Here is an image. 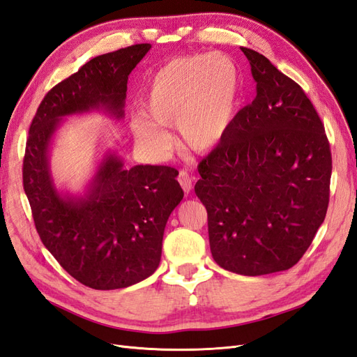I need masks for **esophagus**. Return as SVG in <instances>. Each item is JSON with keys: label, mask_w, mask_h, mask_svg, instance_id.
<instances>
[{"label": "esophagus", "mask_w": 357, "mask_h": 357, "mask_svg": "<svg viewBox=\"0 0 357 357\" xmlns=\"http://www.w3.org/2000/svg\"><path fill=\"white\" fill-rule=\"evenodd\" d=\"M178 183H180V186L183 188V190H185L186 193H189L192 190V177L189 176L188 171H185V169L180 171Z\"/></svg>", "instance_id": "obj_1"}]
</instances>
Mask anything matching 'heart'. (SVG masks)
I'll use <instances>...</instances> for the list:
<instances>
[{
  "instance_id": "b5f03b06",
  "label": "heart",
  "mask_w": 357,
  "mask_h": 357,
  "mask_svg": "<svg viewBox=\"0 0 357 357\" xmlns=\"http://www.w3.org/2000/svg\"><path fill=\"white\" fill-rule=\"evenodd\" d=\"M240 71L232 58L192 55L164 63L150 79L144 109L132 121L138 142L165 152L169 137L164 128L177 126L181 143L204 152L228 134L238 107Z\"/></svg>"
}]
</instances>
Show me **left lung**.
<instances>
[{"label": "left lung", "instance_id": "obj_1", "mask_svg": "<svg viewBox=\"0 0 357 357\" xmlns=\"http://www.w3.org/2000/svg\"><path fill=\"white\" fill-rule=\"evenodd\" d=\"M241 50L256 98L199 162L195 193L207 208L215 264L256 277L286 271L307 252L326 215L332 156L301 86L261 53Z\"/></svg>", "mask_w": 357, "mask_h": 357}]
</instances>
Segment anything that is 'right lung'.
<instances>
[{
  "label": "right lung",
  "mask_w": 357,
  "mask_h": 357,
  "mask_svg": "<svg viewBox=\"0 0 357 357\" xmlns=\"http://www.w3.org/2000/svg\"><path fill=\"white\" fill-rule=\"evenodd\" d=\"M150 45L100 55L50 89L29 126L24 189L43 244L82 284L96 290L132 286L160 262L165 225L180 201L178 171L164 165L125 168L107 150L83 195L62 193L50 172V146L63 117L104 112L121 121L128 75Z\"/></svg>",
  "instance_id": "right-lung-1"
}]
</instances>
